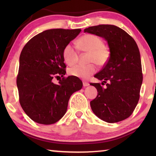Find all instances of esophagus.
<instances>
[{
    "instance_id": "34e87169",
    "label": "esophagus",
    "mask_w": 156,
    "mask_h": 156,
    "mask_svg": "<svg viewBox=\"0 0 156 156\" xmlns=\"http://www.w3.org/2000/svg\"><path fill=\"white\" fill-rule=\"evenodd\" d=\"M83 86L84 87H87V86H89V83H87V82H83Z\"/></svg>"
}]
</instances>
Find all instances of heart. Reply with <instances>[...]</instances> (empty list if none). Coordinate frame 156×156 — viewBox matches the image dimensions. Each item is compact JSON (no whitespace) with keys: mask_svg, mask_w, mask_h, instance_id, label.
I'll use <instances>...</instances> for the list:
<instances>
[{"mask_svg":"<svg viewBox=\"0 0 156 156\" xmlns=\"http://www.w3.org/2000/svg\"><path fill=\"white\" fill-rule=\"evenodd\" d=\"M77 45L83 51L91 54L90 62L104 65L109 58V51L105 46L104 41L100 37L94 34H86L81 36L77 41ZM64 61L68 65L76 64L78 60V52L71 44L66 45L62 51ZM96 66L94 63L87 65H78L68 69L70 76L87 79L96 72Z\"/></svg>","mask_w":156,"mask_h":156,"instance_id":"heart-1","label":"heart"}]
</instances>
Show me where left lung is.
<instances>
[{
  "label": "left lung",
  "instance_id": "obj_1",
  "mask_svg": "<svg viewBox=\"0 0 156 156\" xmlns=\"http://www.w3.org/2000/svg\"><path fill=\"white\" fill-rule=\"evenodd\" d=\"M84 32L105 38L109 47L107 62L94 76L100 83H91L98 95L90 105L95 115L109 123L129 118L138 104L142 83V64L138 47L132 37L117 26L99 25L84 29Z\"/></svg>",
  "mask_w": 156,
  "mask_h": 156
}]
</instances>
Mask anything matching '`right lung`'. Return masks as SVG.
Here are the masks:
<instances>
[{"instance_id": "right-lung-1", "label": "right lung", "mask_w": 156, "mask_h": 156, "mask_svg": "<svg viewBox=\"0 0 156 156\" xmlns=\"http://www.w3.org/2000/svg\"><path fill=\"white\" fill-rule=\"evenodd\" d=\"M81 30L52 29L29 41L20 53L16 84L23 109L34 122L51 125L65 114L68 102L75 91L83 87L77 77H63L66 65L64 47ZM60 75L58 84L52 79Z\"/></svg>"}]
</instances>
